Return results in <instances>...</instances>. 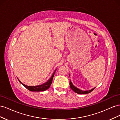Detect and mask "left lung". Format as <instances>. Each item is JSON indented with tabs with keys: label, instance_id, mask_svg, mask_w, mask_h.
<instances>
[{
	"label": "left lung",
	"instance_id": "8db88e82",
	"mask_svg": "<svg viewBox=\"0 0 120 120\" xmlns=\"http://www.w3.org/2000/svg\"><path fill=\"white\" fill-rule=\"evenodd\" d=\"M70 88H71V89L74 90V91L77 93V94H89L92 91H93V90L95 89V88H94L91 90H79V89L77 88V87H75V86L73 85V84H72V83L71 82V79L70 80Z\"/></svg>",
	"mask_w": 120,
	"mask_h": 120
}]
</instances>
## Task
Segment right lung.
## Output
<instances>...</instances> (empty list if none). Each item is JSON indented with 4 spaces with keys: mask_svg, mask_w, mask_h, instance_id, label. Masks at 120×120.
Returning a JSON list of instances; mask_svg holds the SVG:
<instances>
[{
    "mask_svg": "<svg viewBox=\"0 0 120 120\" xmlns=\"http://www.w3.org/2000/svg\"><path fill=\"white\" fill-rule=\"evenodd\" d=\"M56 71V70L54 71L51 78H50L48 81H47V82L44 83L43 84H42L41 85L37 86H26V85L23 84V83H22L19 81V79H19V82L21 83V84H22L23 86H24L27 89L30 90V91H32V92L45 91V90H48L50 87V85H51L52 83V79L54 77V73H55Z\"/></svg>",
    "mask_w": 120,
    "mask_h": 120,
    "instance_id": "add662e5",
    "label": "right lung"
}]
</instances>
